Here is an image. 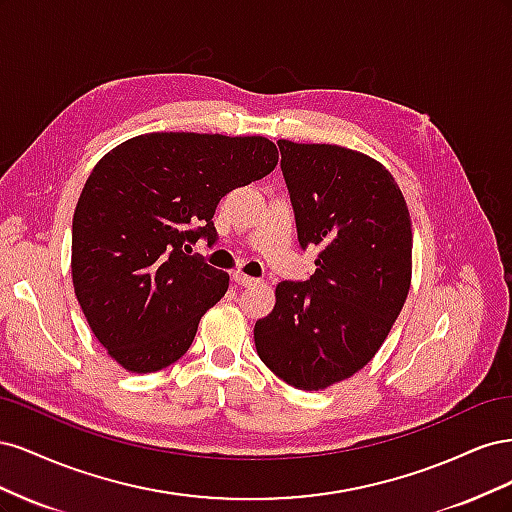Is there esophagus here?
Returning a JSON list of instances; mask_svg holds the SVG:
<instances>
[{"instance_id": "esophagus-1", "label": "esophagus", "mask_w": 512, "mask_h": 512, "mask_svg": "<svg viewBox=\"0 0 512 512\" xmlns=\"http://www.w3.org/2000/svg\"><path fill=\"white\" fill-rule=\"evenodd\" d=\"M232 280H235V284L243 286V288H252V286H258L260 280H256V277H250V275H243V273H232Z\"/></svg>"}]
</instances>
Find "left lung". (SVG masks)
<instances>
[{
    "label": "left lung",
    "instance_id": "obj_1",
    "mask_svg": "<svg viewBox=\"0 0 512 512\" xmlns=\"http://www.w3.org/2000/svg\"><path fill=\"white\" fill-rule=\"evenodd\" d=\"M303 250L316 273L275 288L256 322L260 361L294 389L322 391L363 369L384 344L412 277V224L393 175L365 153L277 141Z\"/></svg>",
    "mask_w": 512,
    "mask_h": 512
}]
</instances>
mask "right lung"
<instances>
[{
	"label": "right lung",
	"mask_w": 512,
	"mask_h": 512,
	"mask_svg": "<svg viewBox=\"0 0 512 512\" xmlns=\"http://www.w3.org/2000/svg\"><path fill=\"white\" fill-rule=\"evenodd\" d=\"M265 136L153 132L94 166L74 209L72 282L98 342L132 374L188 352L198 322L228 290V273L190 254L218 239L213 213L241 185L267 177Z\"/></svg>",
	"instance_id": "right-lung-1"
}]
</instances>
